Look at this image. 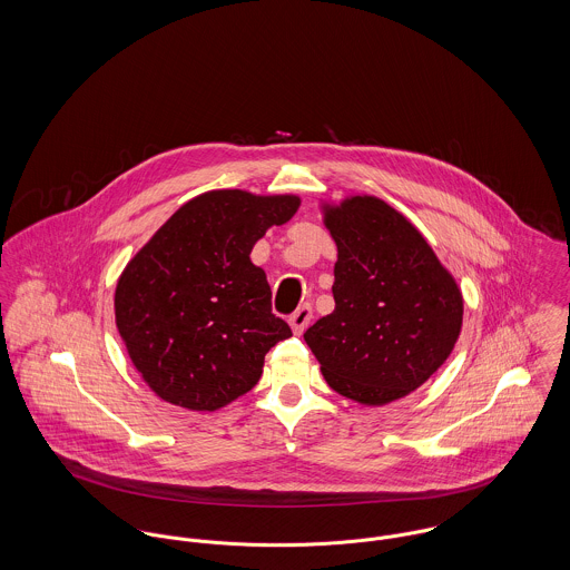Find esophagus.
I'll return each instance as SVG.
<instances>
[{
    "label": "esophagus",
    "mask_w": 570,
    "mask_h": 570,
    "mask_svg": "<svg viewBox=\"0 0 570 570\" xmlns=\"http://www.w3.org/2000/svg\"><path fill=\"white\" fill-rule=\"evenodd\" d=\"M309 321H312V307H309V305L297 307L295 314L288 318V323H291V327H293L295 334H303L305 327L309 325Z\"/></svg>",
    "instance_id": "1"
}]
</instances>
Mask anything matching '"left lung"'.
<instances>
[{
	"instance_id": "obj_1",
	"label": "left lung",
	"mask_w": 570,
	"mask_h": 570,
	"mask_svg": "<svg viewBox=\"0 0 570 570\" xmlns=\"http://www.w3.org/2000/svg\"><path fill=\"white\" fill-rule=\"evenodd\" d=\"M337 245L335 309L303 337L337 394L381 406L426 383L450 357L463 295L422 233L387 202L323 204Z\"/></svg>"
}]
</instances>
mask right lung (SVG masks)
Returning <instances> with one entry per match:
<instances>
[{
    "label": "right lung",
    "mask_w": 570,
    "mask_h": 570,
    "mask_svg": "<svg viewBox=\"0 0 570 570\" xmlns=\"http://www.w3.org/2000/svg\"><path fill=\"white\" fill-rule=\"evenodd\" d=\"M297 196L206 191L183 204L125 267L116 327L135 368L166 402L215 411L247 394L291 327L271 312L267 275L249 258Z\"/></svg>",
    "instance_id": "1"
}]
</instances>
